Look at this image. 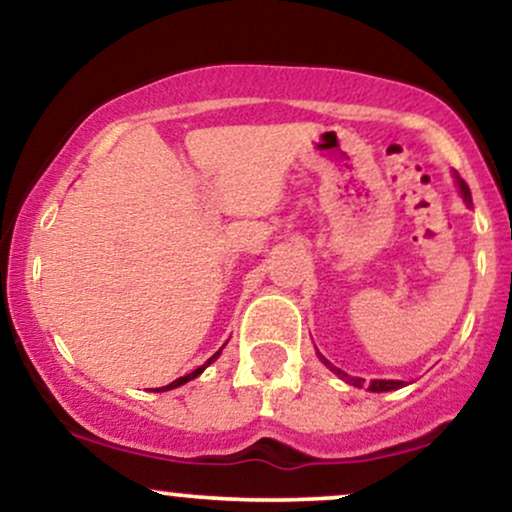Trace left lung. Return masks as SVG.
Masks as SVG:
<instances>
[{
  "mask_svg": "<svg viewBox=\"0 0 512 512\" xmlns=\"http://www.w3.org/2000/svg\"><path fill=\"white\" fill-rule=\"evenodd\" d=\"M455 178H457V185H460V192H462L464 202L472 204V192H469L467 182H464V180L460 178V175H455ZM317 356H320V354H317ZM320 358H322V363H325V366L330 368L334 375H339V378L344 380V383H349V385H354V387H363V385H366V380H363V378H351V375H346L344 370H339L337 366H332V363L327 361L325 356H320ZM402 385H404L402 380H370L368 390H370V392H390V390H397V387H402Z\"/></svg>",
  "mask_w": 512,
  "mask_h": 512,
  "instance_id": "obj_1",
  "label": "left lung"
}]
</instances>
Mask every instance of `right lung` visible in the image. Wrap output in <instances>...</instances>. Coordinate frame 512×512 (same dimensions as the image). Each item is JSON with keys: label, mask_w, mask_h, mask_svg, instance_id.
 Masks as SVG:
<instances>
[{"label": "right lung", "mask_w": 512, "mask_h": 512, "mask_svg": "<svg viewBox=\"0 0 512 512\" xmlns=\"http://www.w3.org/2000/svg\"><path fill=\"white\" fill-rule=\"evenodd\" d=\"M219 354H221V349H219V351H216V354H214V356H211V358H209V361H207V363H204V366H199L197 370H192V373L182 375V378H178V380H173V383H170V385H166V387H156V390L166 392V390H173V387H180V385L190 383V380H195V378H197V375H199V373H202V370H204V368H207L211 361H216V358H219Z\"/></svg>", "instance_id": "1"}]
</instances>
